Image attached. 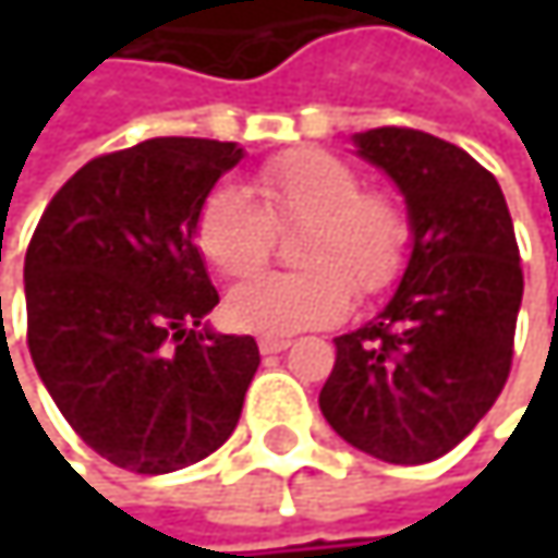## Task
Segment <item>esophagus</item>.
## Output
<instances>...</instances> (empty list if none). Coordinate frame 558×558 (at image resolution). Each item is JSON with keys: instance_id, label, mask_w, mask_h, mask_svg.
<instances>
[{"instance_id": "34e87169", "label": "esophagus", "mask_w": 558, "mask_h": 558, "mask_svg": "<svg viewBox=\"0 0 558 558\" xmlns=\"http://www.w3.org/2000/svg\"><path fill=\"white\" fill-rule=\"evenodd\" d=\"M287 345H290V339H271V336L258 339V352H262V355H278Z\"/></svg>"}]
</instances>
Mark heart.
Instances as JSON below:
<instances>
[{
  "label": "heart",
  "instance_id": "1",
  "mask_svg": "<svg viewBox=\"0 0 558 558\" xmlns=\"http://www.w3.org/2000/svg\"><path fill=\"white\" fill-rule=\"evenodd\" d=\"M258 203L239 186H216L196 213V248L229 275L258 271L275 245V229L303 226L300 271L258 275L232 287L226 316L242 332L293 336L345 316L352 290H388L400 278L410 222L388 193L365 190L362 173L316 148L290 151L255 173Z\"/></svg>",
  "mask_w": 558,
  "mask_h": 558
}]
</instances>
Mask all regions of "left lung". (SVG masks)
<instances>
[{"instance_id": "1", "label": "left lung", "mask_w": 558, "mask_h": 558, "mask_svg": "<svg viewBox=\"0 0 558 558\" xmlns=\"http://www.w3.org/2000/svg\"><path fill=\"white\" fill-rule=\"evenodd\" d=\"M352 142L403 193L410 258L385 310L336 339L319 410L349 446L423 465L456 449L504 390L520 252L495 173L469 151L393 125Z\"/></svg>"}]
</instances>
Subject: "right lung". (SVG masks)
Masks as SVG:
<instances>
[{
	"mask_svg": "<svg viewBox=\"0 0 558 558\" xmlns=\"http://www.w3.org/2000/svg\"><path fill=\"white\" fill-rule=\"evenodd\" d=\"M235 142L151 138L93 158L48 203L28 255V352L76 436L119 469L168 475L216 452L258 372L252 336L213 332L193 245Z\"/></svg>",
	"mask_w": 558,
	"mask_h": 558,
	"instance_id": "right-lung-1",
	"label": "right lung"
}]
</instances>
